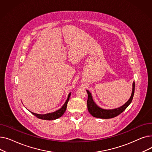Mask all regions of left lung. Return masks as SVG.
<instances>
[{
    "label": "left lung",
    "instance_id": "obj_1",
    "mask_svg": "<svg viewBox=\"0 0 152 152\" xmlns=\"http://www.w3.org/2000/svg\"><path fill=\"white\" fill-rule=\"evenodd\" d=\"M134 91H135V83L133 82L132 91L131 97L129 99L127 100V102H126L123 105L115 109H103L99 107L96 103H95V102L93 100L91 93L88 90H86L87 92V95H88V99H87V109H88V111L90 113V114L95 118H102V119H109V118H112L116 117L119 114H121L122 112H123V111L126 109V108L130 105V103H131L133 99Z\"/></svg>",
    "mask_w": 152,
    "mask_h": 152
}]
</instances>
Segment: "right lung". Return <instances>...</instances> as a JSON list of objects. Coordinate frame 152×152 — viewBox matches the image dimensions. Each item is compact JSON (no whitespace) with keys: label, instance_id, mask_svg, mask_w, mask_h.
Listing matches in <instances>:
<instances>
[{"label":"right lung","instance_id":"1","mask_svg":"<svg viewBox=\"0 0 152 152\" xmlns=\"http://www.w3.org/2000/svg\"><path fill=\"white\" fill-rule=\"evenodd\" d=\"M70 95H71V92L68 94V98H67L65 103H64V105L62 106V107L61 108H60L59 110L54 111V112L47 113V114H44V115L37 114V113H35L33 112H31V111H30V112L39 119H45V120H54V119H56L61 117L64 114V113L65 112L68 102L69 97H70Z\"/></svg>","mask_w":152,"mask_h":152}]
</instances>
